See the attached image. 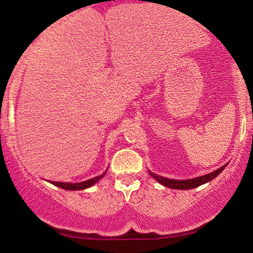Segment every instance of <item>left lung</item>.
<instances>
[{
	"label": "left lung",
	"instance_id": "obj_1",
	"mask_svg": "<svg viewBox=\"0 0 253 253\" xmlns=\"http://www.w3.org/2000/svg\"><path fill=\"white\" fill-rule=\"evenodd\" d=\"M227 165L222 166V167L216 169L215 171L210 172V174L200 176V177H196V178H191V179H184V181H179V179H170V178H166L162 177V176H158L153 174V172H150V175L152 177L157 179L159 183H161L162 185L167 186V188H171V189H178V190H189V189H193L197 188V186L204 184V183H207L210 181H212L214 177H216L217 175L220 174L221 171L223 170L224 167Z\"/></svg>",
	"mask_w": 253,
	"mask_h": 253
}]
</instances>
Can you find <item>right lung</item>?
<instances>
[{
	"label": "right lung",
	"mask_w": 253,
	"mask_h": 253,
	"mask_svg": "<svg viewBox=\"0 0 253 253\" xmlns=\"http://www.w3.org/2000/svg\"><path fill=\"white\" fill-rule=\"evenodd\" d=\"M106 172L107 171L103 172L102 175H99V176H96V177H93L91 179H87V181L81 182V183H63V182H54V181H51L50 183L51 184L58 186V188L64 189V190H84L86 188L92 186L93 184H95V183L98 182L100 178H102L103 176H105Z\"/></svg>",
	"instance_id": "right-lung-1"
}]
</instances>
